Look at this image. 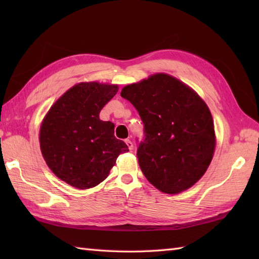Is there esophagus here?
<instances>
[{
  "instance_id": "obj_1",
  "label": "esophagus",
  "mask_w": 259,
  "mask_h": 259,
  "mask_svg": "<svg viewBox=\"0 0 259 259\" xmlns=\"http://www.w3.org/2000/svg\"><path fill=\"white\" fill-rule=\"evenodd\" d=\"M124 141H125L126 146H128L129 150H133V149H134V144H133V142H131V140H130V139H125Z\"/></svg>"
}]
</instances>
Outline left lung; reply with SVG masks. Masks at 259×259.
<instances>
[{
    "label": "left lung",
    "instance_id": "8db88e82",
    "mask_svg": "<svg viewBox=\"0 0 259 259\" xmlns=\"http://www.w3.org/2000/svg\"><path fill=\"white\" fill-rule=\"evenodd\" d=\"M121 97L137 109L144 123L137 157L148 181L171 195L194 186L214 150L207 104L183 82L163 73L124 87Z\"/></svg>",
    "mask_w": 259,
    "mask_h": 259
}]
</instances>
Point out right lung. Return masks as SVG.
<instances>
[{
	"instance_id": "obj_1",
	"label": "right lung",
	"mask_w": 259,
	"mask_h": 259,
	"mask_svg": "<svg viewBox=\"0 0 259 259\" xmlns=\"http://www.w3.org/2000/svg\"><path fill=\"white\" fill-rule=\"evenodd\" d=\"M118 85L98 82L71 88L43 120L40 146L43 158L61 180L88 189L108 177L120 153L129 149L114 137V124L99 118L117 95Z\"/></svg>"
}]
</instances>
